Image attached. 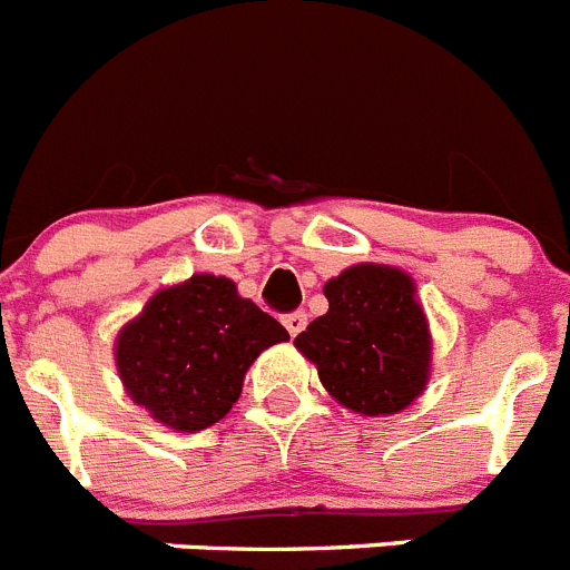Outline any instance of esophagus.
<instances>
[{"label": "esophagus", "mask_w": 570, "mask_h": 570, "mask_svg": "<svg viewBox=\"0 0 570 570\" xmlns=\"http://www.w3.org/2000/svg\"><path fill=\"white\" fill-rule=\"evenodd\" d=\"M282 325L288 328L291 336H296L305 325H308V314H305V311H291V314L282 316Z\"/></svg>", "instance_id": "34e87169"}]
</instances>
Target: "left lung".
Returning <instances> with one entry per match:
<instances>
[{
  "instance_id": "8db88e82",
  "label": "left lung",
  "mask_w": 570,
  "mask_h": 570,
  "mask_svg": "<svg viewBox=\"0 0 570 570\" xmlns=\"http://www.w3.org/2000/svg\"><path fill=\"white\" fill-rule=\"evenodd\" d=\"M328 314L294 340L331 396L356 414L407 407L428 382L431 336L411 276L354 265L325 285Z\"/></svg>"
}]
</instances>
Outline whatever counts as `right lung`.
Here are the masks:
<instances>
[{"label": "right lung", "mask_w": 570, "mask_h": 570, "mask_svg": "<svg viewBox=\"0 0 570 570\" xmlns=\"http://www.w3.org/2000/svg\"><path fill=\"white\" fill-rule=\"evenodd\" d=\"M288 331L225 276L196 274L165 288L116 340V367L130 400L176 431L223 420L250 362Z\"/></svg>", "instance_id": "obj_1"}]
</instances>
